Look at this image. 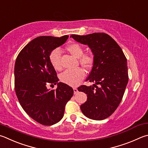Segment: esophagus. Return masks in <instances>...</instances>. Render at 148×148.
I'll return each instance as SVG.
<instances>
[{"label": "esophagus", "mask_w": 148, "mask_h": 148, "mask_svg": "<svg viewBox=\"0 0 148 148\" xmlns=\"http://www.w3.org/2000/svg\"><path fill=\"white\" fill-rule=\"evenodd\" d=\"M73 89H74V94H76V93H77V92H78V90H77V88L74 87V88H73Z\"/></svg>", "instance_id": "esophagus-1"}]
</instances>
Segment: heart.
I'll return each instance as SVG.
<instances>
[{"label": "heart", "mask_w": 148, "mask_h": 148, "mask_svg": "<svg viewBox=\"0 0 148 148\" xmlns=\"http://www.w3.org/2000/svg\"><path fill=\"white\" fill-rule=\"evenodd\" d=\"M66 50L69 53L79 60V63L83 68L90 69L94 63V56L91 53H83V48L78 43L73 42L66 47ZM49 61L51 65L56 71H61L62 69L61 64L60 50L56 48L50 52ZM85 71L82 69H77L74 71H66L60 75L61 81L64 83L76 86L81 83L85 77Z\"/></svg>", "instance_id": "b5f03b06"}]
</instances>
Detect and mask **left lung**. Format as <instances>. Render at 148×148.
I'll list each match as a JSON object with an SVG mask.
<instances>
[{"label": "left lung", "mask_w": 148, "mask_h": 148, "mask_svg": "<svg viewBox=\"0 0 148 148\" xmlns=\"http://www.w3.org/2000/svg\"><path fill=\"white\" fill-rule=\"evenodd\" d=\"M71 37L88 45L94 55L92 68L86 82L95 83L77 88L87 95V101L80 108L88 119H106L117 109L124 94L129 78L127 59L117 42L107 34Z\"/></svg>", "instance_id": "8db88e82"}]
</instances>
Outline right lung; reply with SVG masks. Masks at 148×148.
Wrapping results in <instances>:
<instances>
[{
    "label": "right lung",
    "mask_w": 148,
    "mask_h": 148,
    "mask_svg": "<svg viewBox=\"0 0 148 148\" xmlns=\"http://www.w3.org/2000/svg\"><path fill=\"white\" fill-rule=\"evenodd\" d=\"M69 36H40L27 44L16 59L15 90L23 109L32 119L44 125H52L62 119L65 106L74 90L59 82L49 61L50 52L65 43ZM57 84L56 90L47 85Z\"/></svg>",
    "instance_id": "obj_1"
}]
</instances>
